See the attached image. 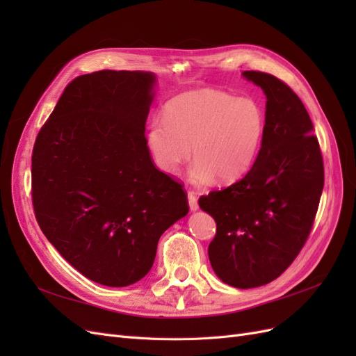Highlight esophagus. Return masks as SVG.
Listing matches in <instances>:
<instances>
[{
  "label": "esophagus",
  "mask_w": 356,
  "mask_h": 356,
  "mask_svg": "<svg viewBox=\"0 0 356 356\" xmlns=\"http://www.w3.org/2000/svg\"><path fill=\"white\" fill-rule=\"evenodd\" d=\"M187 199H188V207L191 212H196L199 209V204H197V197L193 191L187 193Z\"/></svg>",
  "instance_id": "1"
}]
</instances>
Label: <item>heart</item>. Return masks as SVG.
Returning a JSON list of instances; mask_svg holds the SVG:
<instances>
[{
	"label": "heart",
	"mask_w": 356,
	"mask_h": 356,
	"mask_svg": "<svg viewBox=\"0 0 356 356\" xmlns=\"http://www.w3.org/2000/svg\"><path fill=\"white\" fill-rule=\"evenodd\" d=\"M261 106L251 98L212 89L193 90L168 102L165 118H153L147 147L156 166L175 175L191 156L190 178L207 186L239 181L254 166L264 138Z\"/></svg>",
	"instance_id": "obj_1"
}]
</instances>
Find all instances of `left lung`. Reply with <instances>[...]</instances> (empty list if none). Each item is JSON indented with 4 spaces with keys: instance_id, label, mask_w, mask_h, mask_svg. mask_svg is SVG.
Segmentation results:
<instances>
[{
    "instance_id": "left-lung-1",
    "label": "left lung",
    "mask_w": 356,
    "mask_h": 356,
    "mask_svg": "<svg viewBox=\"0 0 356 356\" xmlns=\"http://www.w3.org/2000/svg\"><path fill=\"white\" fill-rule=\"evenodd\" d=\"M266 95V129L251 170L236 184L202 196L217 222L209 261L224 284L255 288L294 261L314 224L324 163L303 102L275 75L243 71Z\"/></svg>"
}]
</instances>
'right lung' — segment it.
Wrapping results in <instances>:
<instances>
[{"instance_id":"add662e5","label":"right lung","mask_w":356,"mask_h":356,"mask_svg":"<svg viewBox=\"0 0 356 356\" xmlns=\"http://www.w3.org/2000/svg\"><path fill=\"white\" fill-rule=\"evenodd\" d=\"M156 84L148 71L80 75L35 139L40 229L74 268L105 286L141 281L160 236L188 213L184 190L153 165L147 147Z\"/></svg>"}]
</instances>
